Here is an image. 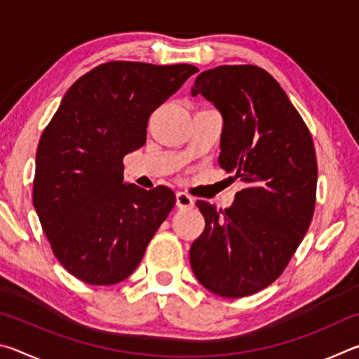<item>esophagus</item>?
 <instances>
[{
    "mask_svg": "<svg viewBox=\"0 0 359 359\" xmlns=\"http://www.w3.org/2000/svg\"><path fill=\"white\" fill-rule=\"evenodd\" d=\"M175 205L179 209H191L194 205V199L185 191H177V194H175Z\"/></svg>",
    "mask_w": 359,
    "mask_h": 359,
    "instance_id": "34e87169",
    "label": "esophagus"
}]
</instances>
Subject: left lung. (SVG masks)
I'll return each mask as SVG.
<instances>
[{
	"label": "left lung",
	"instance_id": "left-lung-1",
	"mask_svg": "<svg viewBox=\"0 0 359 359\" xmlns=\"http://www.w3.org/2000/svg\"><path fill=\"white\" fill-rule=\"evenodd\" d=\"M201 93L223 117L218 163L245 182L234 204L196 205L205 218L190 248L198 282L223 297L258 293L277 280L311 226L317 156L307 125L269 72L224 65L201 72Z\"/></svg>",
	"mask_w": 359,
	"mask_h": 359
}]
</instances>
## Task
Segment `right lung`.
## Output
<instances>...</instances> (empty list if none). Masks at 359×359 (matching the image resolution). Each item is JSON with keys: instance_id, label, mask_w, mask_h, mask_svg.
Here are the masks:
<instances>
[{"instance_id": "1", "label": "right lung", "mask_w": 359, "mask_h": 359, "mask_svg": "<svg viewBox=\"0 0 359 359\" xmlns=\"http://www.w3.org/2000/svg\"><path fill=\"white\" fill-rule=\"evenodd\" d=\"M193 65L109 62L71 85L36 151L33 204L57 259L90 285L133 274L174 208L168 187L123 182V156L147 141L151 112Z\"/></svg>"}]
</instances>
